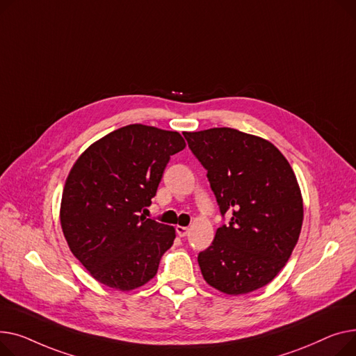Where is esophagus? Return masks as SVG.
<instances>
[{
    "instance_id": "34e87169",
    "label": "esophagus",
    "mask_w": 356,
    "mask_h": 356,
    "mask_svg": "<svg viewBox=\"0 0 356 356\" xmlns=\"http://www.w3.org/2000/svg\"><path fill=\"white\" fill-rule=\"evenodd\" d=\"M188 232H190V228L188 227H182V225H177V234L179 237H185L188 234Z\"/></svg>"
}]
</instances>
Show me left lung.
I'll return each mask as SVG.
<instances>
[{
  "label": "left lung",
  "mask_w": 356,
  "mask_h": 356,
  "mask_svg": "<svg viewBox=\"0 0 356 356\" xmlns=\"http://www.w3.org/2000/svg\"><path fill=\"white\" fill-rule=\"evenodd\" d=\"M207 170L220 211L232 216L198 254L204 280L225 295H245L273 280L299 240L303 198L276 146L232 128L184 132Z\"/></svg>",
  "instance_id": "1"
}]
</instances>
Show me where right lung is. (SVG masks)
<instances>
[{
  "label": "right lung",
  "instance_id": "obj_1",
  "mask_svg": "<svg viewBox=\"0 0 356 356\" xmlns=\"http://www.w3.org/2000/svg\"><path fill=\"white\" fill-rule=\"evenodd\" d=\"M184 148L178 132L135 123L93 142L72 166L60 224L70 252L99 283L129 291L155 277L175 228L140 211Z\"/></svg>",
  "mask_w": 356,
  "mask_h": 356
}]
</instances>
